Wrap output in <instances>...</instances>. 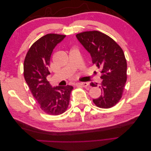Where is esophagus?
<instances>
[{"label": "esophagus", "mask_w": 151, "mask_h": 151, "mask_svg": "<svg viewBox=\"0 0 151 151\" xmlns=\"http://www.w3.org/2000/svg\"><path fill=\"white\" fill-rule=\"evenodd\" d=\"M89 86V84L88 83H78L77 84V86H81V87H83V88H86Z\"/></svg>", "instance_id": "obj_1"}]
</instances>
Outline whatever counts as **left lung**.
Segmentation results:
<instances>
[{"mask_svg": "<svg viewBox=\"0 0 151 151\" xmlns=\"http://www.w3.org/2000/svg\"><path fill=\"white\" fill-rule=\"evenodd\" d=\"M76 37L90 53L93 64L101 70V95L93 99L94 103L101 108L114 106L121 99L127 81V65L123 50L109 36L98 31L83 32ZM97 84L91 83L92 86Z\"/></svg>", "mask_w": 151, "mask_h": 151, "instance_id": "1", "label": "left lung"}]
</instances>
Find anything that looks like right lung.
Returning a JSON list of instances; mask_svg holds the SVG:
<instances>
[{"mask_svg":"<svg viewBox=\"0 0 151 151\" xmlns=\"http://www.w3.org/2000/svg\"><path fill=\"white\" fill-rule=\"evenodd\" d=\"M65 35L47 34L35 42L29 49L24 62V77L40 108L48 115L64 113L70 101L72 86L52 87L47 79L50 57L57 45Z\"/></svg>","mask_w":151,"mask_h":151,"instance_id":"add662e5","label":"right lung"}]
</instances>
